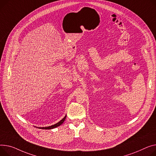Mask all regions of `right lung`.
Masks as SVG:
<instances>
[{"label": "right lung", "instance_id": "obj_1", "mask_svg": "<svg viewBox=\"0 0 156 156\" xmlns=\"http://www.w3.org/2000/svg\"><path fill=\"white\" fill-rule=\"evenodd\" d=\"M66 117V116H65L61 121H59V122H58L57 123L55 124V125H53V126H49V127H39V129H52L56 128V127L61 126V124L64 122Z\"/></svg>", "mask_w": 156, "mask_h": 156}]
</instances>
